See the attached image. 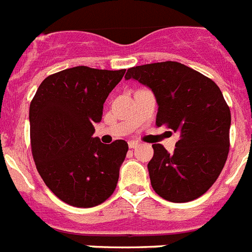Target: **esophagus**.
I'll list each match as a JSON object with an SVG mask.
<instances>
[{
    "mask_svg": "<svg viewBox=\"0 0 252 252\" xmlns=\"http://www.w3.org/2000/svg\"><path fill=\"white\" fill-rule=\"evenodd\" d=\"M128 146L129 148H137L139 146V142H137V140H129Z\"/></svg>",
    "mask_w": 252,
    "mask_h": 252,
    "instance_id": "34e87169",
    "label": "esophagus"
}]
</instances>
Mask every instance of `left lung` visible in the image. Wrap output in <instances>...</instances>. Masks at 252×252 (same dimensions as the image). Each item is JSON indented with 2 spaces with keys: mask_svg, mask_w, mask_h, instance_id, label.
Here are the masks:
<instances>
[{
  "mask_svg": "<svg viewBox=\"0 0 252 252\" xmlns=\"http://www.w3.org/2000/svg\"><path fill=\"white\" fill-rule=\"evenodd\" d=\"M126 79L151 88L157 99V126L180 134L173 153L153 144L149 177L158 196L188 202L210 189L230 148L231 113L215 81L176 61L130 67Z\"/></svg>",
  "mask_w": 252,
  "mask_h": 252,
  "instance_id": "obj_1",
  "label": "left lung"
}]
</instances>
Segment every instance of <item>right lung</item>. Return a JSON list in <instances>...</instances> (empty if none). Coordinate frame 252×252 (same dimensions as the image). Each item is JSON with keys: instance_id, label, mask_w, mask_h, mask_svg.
I'll return each mask as SVG.
<instances>
[{"instance_id": "add662e5", "label": "right lung", "mask_w": 252, "mask_h": 252, "mask_svg": "<svg viewBox=\"0 0 252 252\" xmlns=\"http://www.w3.org/2000/svg\"><path fill=\"white\" fill-rule=\"evenodd\" d=\"M122 70L75 66L47 76L30 104V138L36 168L56 197L75 207L109 198L128 152L126 140L104 144L94 134Z\"/></svg>"}]
</instances>
